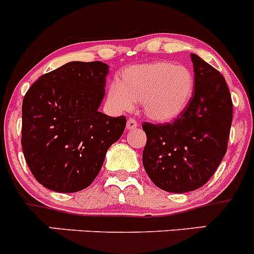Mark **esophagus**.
Listing matches in <instances>:
<instances>
[{"label": "esophagus", "mask_w": 254, "mask_h": 254, "mask_svg": "<svg viewBox=\"0 0 254 254\" xmlns=\"http://www.w3.org/2000/svg\"><path fill=\"white\" fill-rule=\"evenodd\" d=\"M137 126H138V122H137L134 118H128V120H127V128L128 129L136 128Z\"/></svg>", "instance_id": "34e87169"}]
</instances>
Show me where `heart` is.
I'll return each instance as SVG.
<instances>
[{"label":"heart","instance_id":"b5f03b06","mask_svg":"<svg viewBox=\"0 0 254 254\" xmlns=\"http://www.w3.org/2000/svg\"><path fill=\"white\" fill-rule=\"evenodd\" d=\"M193 86L194 78L187 66L156 61L126 68L120 83L110 84L107 98L117 111H131L134 102H142L147 117L168 122L188 105Z\"/></svg>","mask_w":254,"mask_h":254}]
</instances>
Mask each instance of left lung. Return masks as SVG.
<instances>
[{
    "label": "left lung",
    "mask_w": 254,
    "mask_h": 254,
    "mask_svg": "<svg viewBox=\"0 0 254 254\" xmlns=\"http://www.w3.org/2000/svg\"><path fill=\"white\" fill-rule=\"evenodd\" d=\"M194 91L180 116L167 123L143 122L142 162L152 182L173 193L206 185L228 146L233 105L221 72L190 55Z\"/></svg>",
    "instance_id": "1"
}]
</instances>
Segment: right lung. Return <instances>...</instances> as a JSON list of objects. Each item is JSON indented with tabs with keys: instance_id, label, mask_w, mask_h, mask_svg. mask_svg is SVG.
<instances>
[{
	"instance_id": "add662e5",
	"label": "right lung",
	"mask_w": 254,
	"mask_h": 254,
	"mask_svg": "<svg viewBox=\"0 0 254 254\" xmlns=\"http://www.w3.org/2000/svg\"><path fill=\"white\" fill-rule=\"evenodd\" d=\"M108 66L68 62L42 74L22 102V144L33 177L55 192L84 190L95 181L126 117L98 112Z\"/></svg>"
}]
</instances>
